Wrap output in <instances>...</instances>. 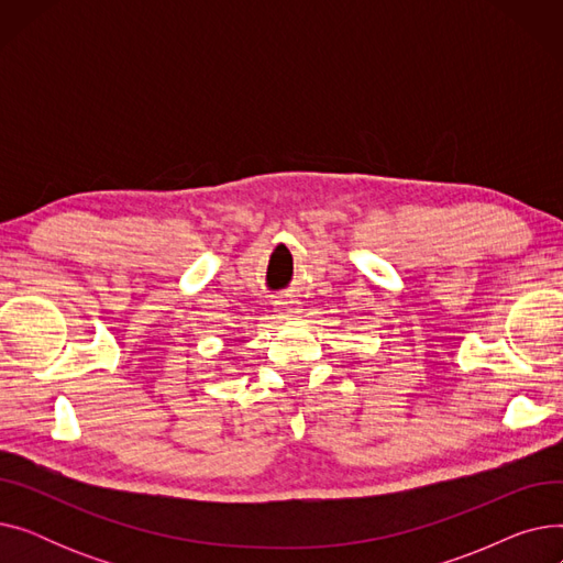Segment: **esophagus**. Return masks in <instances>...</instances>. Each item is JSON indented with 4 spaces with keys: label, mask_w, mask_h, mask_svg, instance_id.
<instances>
[{
    "label": "esophagus",
    "mask_w": 563,
    "mask_h": 563,
    "mask_svg": "<svg viewBox=\"0 0 563 563\" xmlns=\"http://www.w3.org/2000/svg\"><path fill=\"white\" fill-rule=\"evenodd\" d=\"M276 308H278V312L285 314V317H297V314L301 312L299 301H294V299H283V301L276 303Z\"/></svg>",
    "instance_id": "1"
}]
</instances>
